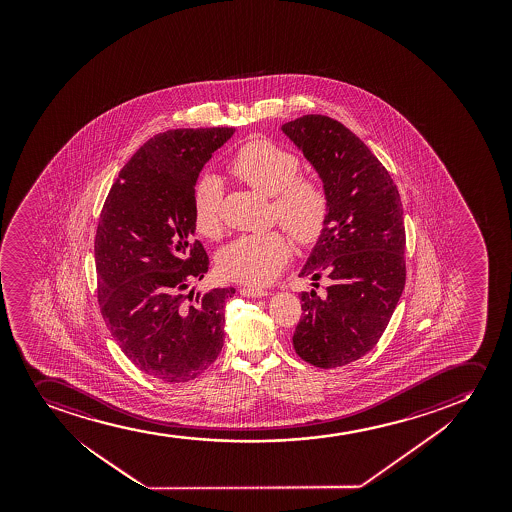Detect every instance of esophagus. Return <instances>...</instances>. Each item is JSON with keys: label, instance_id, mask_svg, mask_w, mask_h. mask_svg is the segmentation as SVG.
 Wrapping results in <instances>:
<instances>
[{"label": "esophagus", "instance_id": "esophagus-1", "mask_svg": "<svg viewBox=\"0 0 512 512\" xmlns=\"http://www.w3.org/2000/svg\"><path fill=\"white\" fill-rule=\"evenodd\" d=\"M241 294L246 297H254V299H261V297H268L270 292L263 290V288L244 287L241 288Z\"/></svg>", "mask_w": 512, "mask_h": 512}]
</instances>
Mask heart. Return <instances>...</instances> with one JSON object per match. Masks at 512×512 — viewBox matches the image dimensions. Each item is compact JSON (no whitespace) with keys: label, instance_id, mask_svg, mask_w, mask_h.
<instances>
[{"label":"heart","instance_id":"obj_1","mask_svg":"<svg viewBox=\"0 0 512 512\" xmlns=\"http://www.w3.org/2000/svg\"><path fill=\"white\" fill-rule=\"evenodd\" d=\"M230 174L266 196H273V217L299 244L318 241L328 220V193L318 179L299 176L300 160L275 141L254 138L230 160ZM224 186L217 176L201 177L193 196L194 227L200 234L220 230ZM287 237L278 232L244 234L225 244L217 256L220 275L247 285H265L290 259Z\"/></svg>","mask_w":512,"mask_h":512}]
</instances>
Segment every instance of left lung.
I'll return each mask as SVG.
<instances>
[{"instance_id": "8db88e82", "label": "left lung", "mask_w": 512, "mask_h": 512, "mask_svg": "<svg viewBox=\"0 0 512 512\" xmlns=\"http://www.w3.org/2000/svg\"><path fill=\"white\" fill-rule=\"evenodd\" d=\"M328 193L326 227L299 277L328 283L302 292L294 348L321 369L371 352L405 288V225L396 184L359 136L335 119L307 114L282 126Z\"/></svg>"}]
</instances>
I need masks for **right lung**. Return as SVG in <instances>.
I'll use <instances>...</instances> for the list:
<instances>
[{"label": "right lung", "instance_id": "obj_1", "mask_svg": "<svg viewBox=\"0 0 512 512\" xmlns=\"http://www.w3.org/2000/svg\"><path fill=\"white\" fill-rule=\"evenodd\" d=\"M234 131L183 128L153 136L121 169L100 213L102 318L124 355L160 381H191L224 347L225 304L235 288L184 290L210 266L193 239L194 186Z\"/></svg>", "mask_w": 512, "mask_h": 512}]
</instances>
